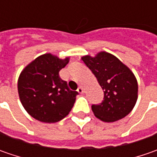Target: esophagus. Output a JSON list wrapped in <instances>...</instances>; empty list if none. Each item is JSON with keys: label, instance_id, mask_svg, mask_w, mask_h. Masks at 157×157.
Instances as JSON below:
<instances>
[{"label": "esophagus", "instance_id": "esophagus-1", "mask_svg": "<svg viewBox=\"0 0 157 157\" xmlns=\"http://www.w3.org/2000/svg\"><path fill=\"white\" fill-rule=\"evenodd\" d=\"M78 93L83 94V93H84V88L82 87V86H79V87L78 88Z\"/></svg>", "mask_w": 157, "mask_h": 157}]
</instances>
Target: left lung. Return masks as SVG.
Segmentation results:
<instances>
[{"instance_id": "obj_1", "label": "left lung", "mask_w": 157, "mask_h": 157, "mask_svg": "<svg viewBox=\"0 0 157 157\" xmlns=\"http://www.w3.org/2000/svg\"><path fill=\"white\" fill-rule=\"evenodd\" d=\"M81 59L104 91L102 103L92 105L94 115L105 122L126 117L138 98V83L133 71L108 52H100L94 57L86 55Z\"/></svg>"}]
</instances>
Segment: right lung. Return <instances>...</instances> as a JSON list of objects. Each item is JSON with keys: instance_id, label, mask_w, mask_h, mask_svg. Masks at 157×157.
Returning a JSON list of instances; mask_svg holds the SVG:
<instances>
[{"instance_id": "add662e5", "label": "right lung", "mask_w": 157, "mask_h": 157, "mask_svg": "<svg viewBox=\"0 0 157 157\" xmlns=\"http://www.w3.org/2000/svg\"><path fill=\"white\" fill-rule=\"evenodd\" d=\"M69 61V57L61 59L45 53L21 71L17 83L19 98L24 109L34 119L55 123L69 114L78 92L71 91L58 74Z\"/></svg>"}]
</instances>
